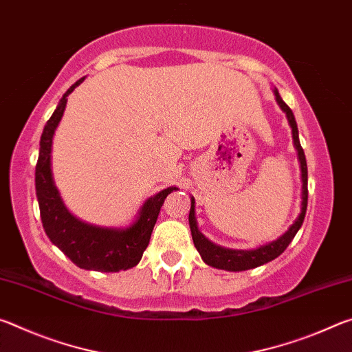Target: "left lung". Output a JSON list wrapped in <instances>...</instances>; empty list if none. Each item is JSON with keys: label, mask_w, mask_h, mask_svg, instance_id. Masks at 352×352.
<instances>
[{"label": "left lung", "mask_w": 352, "mask_h": 352, "mask_svg": "<svg viewBox=\"0 0 352 352\" xmlns=\"http://www.w3.org/2000/svg\"><path fill=\"white\" fill-rule=\"evenodd\" d=\"M273 93H275L276 102L281 107V110L287 116V121L292 127V138H294V146L298 152V162H300L301 168V212L298 214L295 222L289 226V230L285 231L283 236H279L276 241H272L265 245H261L253 250H233V248H225L216 245V243L211 242L210 239L200 233L197 226V219H195V200L190 197V210H189V226H190V234H192L194 245L200 253L201 259H204L205 264L214 267V269L226 270V272H243L250 269H256V267L264 265L267 262L273 261L278 258L285 248L289 247V243L294 239L298 230L301 228L302 222H305L306 217V210H307V163L305 157V151L300 144V136H298V127L296 121L289 105L284 102L279 96L276 88H273Z\"/></svg>", "instance_id": "left-lung-1"}]
</instances>
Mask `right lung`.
<instances>
[{"label": "right lung", "instance_id": "add662e5", "mask_svg": "<svg viewBox=\"0 0 352 352\" xmlns=\"http://www.w3.org/2000/svg\"><path fill=\"white\" fill-rule=\"evenodd\" d=\"M83 80L85 77L68 88L41 133L38 162L35 166V190L41 223L50 241L80 269L96 272L129 270L141 261L164 199L178 188L170 186L148 197L140 208L135 222L126 228L87 223L68 211L52 177V138L63 116L68 96Z\"/></svg>", "mask_w": 352, "mask_h": 352}]
</instances>
